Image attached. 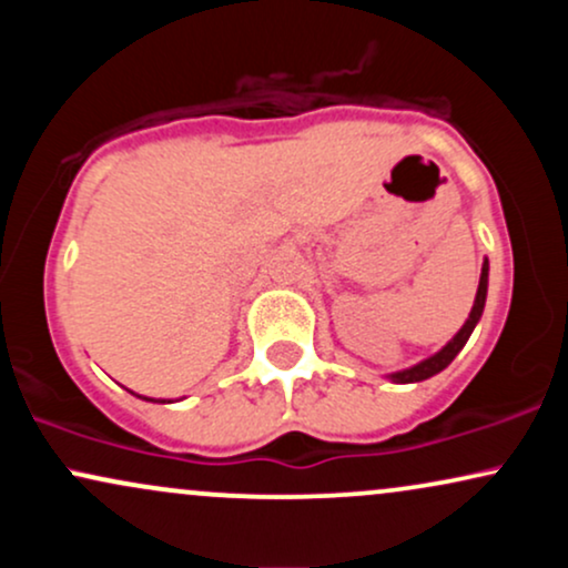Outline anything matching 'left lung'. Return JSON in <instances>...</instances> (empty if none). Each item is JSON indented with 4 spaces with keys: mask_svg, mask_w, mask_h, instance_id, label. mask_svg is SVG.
<instances>
[{
    "mask_svg": "<svg viewBox=\"0 0 568 568\" xmlns=\"http://www.w3.org/2000/svg\"><path fill=\"white\" fill-rule=\"evenodd\" d=\"M486 293H488V258L484 262V266H480V283H478V293H475L470 317H467L465 325L456 331V336L452 338V342H448L440 352L429 355L427 361H422V363H416V366L389 374V379H393L395 384H414V382H425V379H429V376L440 374V371L446 368L456 355H459L462 347L467 344V338H470V334L475 331V325H478L480 315H484V306H486Z\"/></svg>",
    "mask_w": 568,
    "mask_h": 568,
    "instance_id": "8db88e82",
    "label": "left lung"
}]
</instances>
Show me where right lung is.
Returning a JSON list of instances; mask_svg holds the SVG:
<instances>
[{
	"instance_id": "1",
	"label": "right lung",
	"mask_w": 568,
	"mask_h": 568,
	"mask_svg": "<svg viewBox=\"0 0 568 568\" xmlns=\"http://www.w3.org/2000/svg\"><path fill=\"white\" fill-rule=\"evenodd\" d=\"M141 397V395H139ZM143 400H149V397H143ZM160 403H165V400H160ZM168 403H171V400H168Z\"/></svg>"
}]
</instances>
